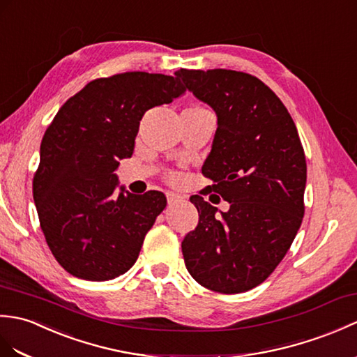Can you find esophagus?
<instances>
[{"label":"esophagus","mask_w":357,"mask_h":357,"mask_svg":"<svg viewBox=\"0 0 357 357\" xmlns=\"http://www.w3.org/2000/svg\"><path fill=\"white\" fill-rule=\"evenodd\" d=\"M182 199H184V196H181L179 193H175V192H169V193H167V201H169L170 205L181 202Z\"/></svg>","instance_id":"1"}]
</instances>
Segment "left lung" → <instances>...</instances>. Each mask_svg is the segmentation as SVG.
Instances as JSON below:
<instances>
[{"label": "left lung", "instance_id": "8db88e82", "mask_svg": "<svg viewBox=\"0 0 357 357\" xmlns=\"http://www.w3.org/2000/svg\"><path fill=\"white\" fill-rule=\"evenodd\" d=\"M188 91L218 114L202 173L227 213L190 197L199 223L182 242L185 266L199 284L240 294L261 284L291 248L304 218L307 165L286 106L260 79L233 70L176 71Z\"/></svg>", "mask_w": 357, "mask_h": 357}]
</instances>
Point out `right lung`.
Returning <instances> with one entry per match:
<instances>
[{
  "mask_svg": "<svg viewBox=\"0 0 357 357\" xmlns=\"http://www.w3.org/2000/svg\"><path fill=\"white\" fill-rule=\"evenodd\" d=\"M184 91L173 76L114 74L89 82L50 123L33 199L50 251L71 275L106 281L134 266L167 199L155 190L115 193V170L132 156L144 112Z\"/></svg>",
  "mask_w": 357,
  "mask_h": 357,
  "instance_id": "right-lung-1",
  "label": "right lung"
}]
</instances>
